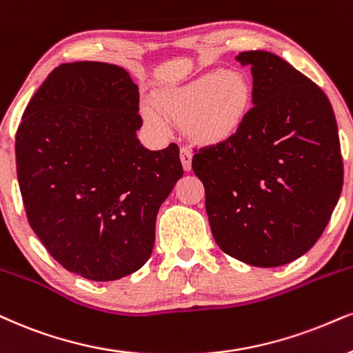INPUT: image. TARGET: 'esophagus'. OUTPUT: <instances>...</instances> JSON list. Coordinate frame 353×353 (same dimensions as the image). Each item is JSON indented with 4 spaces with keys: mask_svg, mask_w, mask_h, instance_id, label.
Here are the masks:
<instances>
[{
    "mask_svg": "<svg viewBox=\"0 0 353 353\" xmlns=\"http://www.w3.org/2000/svg\"><path fill=\"white\" fill-rule=\"evenodd\" d=\"M191 159H193V154H191V150L188 147H181L180 149V160H181V165H183V168L188 172L191 170Z\"/></svg>",
    "mask_w": 353,
    "mask_h": 353,
    "instance_id": "1",
    "label": "esophagus"
}]
</instances>
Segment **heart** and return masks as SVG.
Here are the masks:
<instances>
[{
	"mask_svg": "<svg viewBox=\"0 0 353 353\" xmlns=\"http://www.w3.org/2000/svg\"><path fill=\"white\" fill-rule=\"evenodd\" d=\"M249 80L229 70H214L162 99V110L178 124L188 123L190 132L201 141H217L234 134L250 108ZM152 128L167 130V123L155 111L145 110Z\"/></svg>",
	"mask_w": 353,
	"mask_h": 353,
	"instance_id": "1",
	"label": "heart"
}]
</instances>
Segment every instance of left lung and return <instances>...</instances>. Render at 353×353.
I'll list each match as a JSON object with an SVG mask.
<instances>
[{"mask_svg": "<svg viewBox=\"0 0 353 353\" xmlns=\"http://www.w3.org/2000/svg\"><path fill=\"white\" fill-rule=\"evenodd\" d=\"M254 77L245 119L194 149L212 237L254 267H280L323 236L343 185L336 116L323 90L267 50L239 54Z\"/></svg>", "mask_w": 353, "mask_h": 353, "instance_id": "1", "label": "left lung"}]
</instances>
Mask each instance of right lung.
Returning a JSON list of instances; mask_svg holds the SVG:
<instances>
[{
  "instance_id": "1",
  "label": "right lung",
  "mask_w": 353,
  "mask_h": 353,
  "mask_svg": "<svg viewBox=\"0 0 353 353\" xmlns=\"http://www.w3.org/2000/svg\"><path fill=\"white\" fill-rule=\"evenodd\" d=\"M141 125L137 85L104 62L59 65L26 106L16 132L26 216L68 272L112 281L149 260L183 167L175 142L147 150Z\"/></svg>"
}]
</instances>
